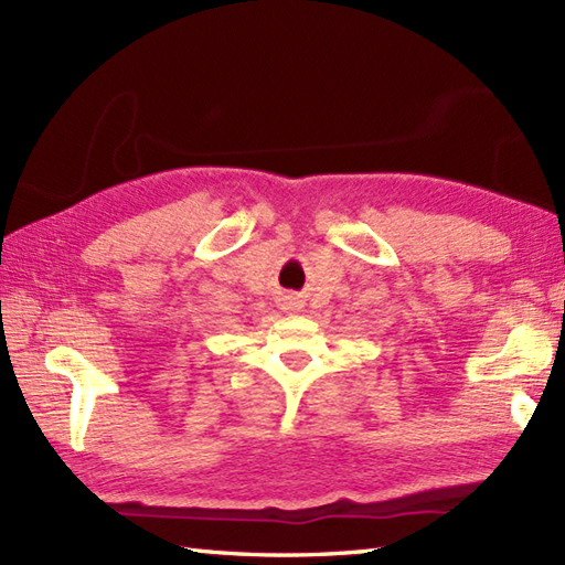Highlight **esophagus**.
Masks as SVG:
<instances>
[{
  "mask_svg": "<svg viewBox=\"0 0 565 565\" xmlns=\"http://www.w3.org/2000/svg\"><path fill=\"white\" fill-rule=\"evenodd\" d=\"M298 308V303L294 301V298H291V301L289 303H286V310H296Z\"/></svg>",
  "mask_w": 565,
  "mask_h": 565,
  "instance_id": "obj_1",
  "label": "esophagus"
}]
</instances>
